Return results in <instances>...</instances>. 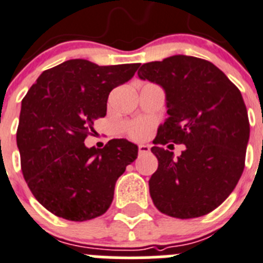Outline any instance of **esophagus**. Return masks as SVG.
I'll list each match as a JSON object with an SVG mask.
<instances>
[{
    "mask_svg": "<svg viewBox=\"0 0 263 263\" xmlns=\"http://www.w3.org/2000/svg\"><path fill=\"white\" fill-rule=\"evenodd\" d=\"M149 152H151V148H149V145H144V144L139 145V154H140V156L148 154Z\"/></svg>",
    "mask_w": 263,
    "mask_h": 263,
    "instance_id": "obj_1",
    "label": "esophagus"
}]
</instances>
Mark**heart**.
<instances>
[{
  "mask_svg": "<svg viewBox=\"0 0 263 263\" xmlns=\"http://www.w3.org/2000/svg\"><path fill=\"white\" fill-rule=\"evenodd\" d=\"M152 128V123L149 120H135V122H131L126 126V131L132 139L135 140H141L144 137H146V135L149 134Z\"/></svg>",
  "mask_w": 263,
  "mask_h": 263,
  "instance_id": "heart-1",
  "label": "heart"
}]
</instances>
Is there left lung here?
I'll return each mask as SVG.
<instances>
[{
  "label": "left lung",
  "mask_w": 263,
  "mask_h": 263,
  "mask_svg": "<svg viewBox=\"0 0 263 263\" xmlns=\"http://www.w3.org/2000/svg\"><path fill=\"white\" fill-rule=\"evenodd\" d=\"M137 75L165 90L168 114L152 148L158 159L149 180L153 203L180 219L213 212L244 170L250 128L241 93L212 62L183 54L144 63ZM167 142L186 151L175 159L161 148Z\"/></svg>",
  "instance_id": "1"
}]
</instances>
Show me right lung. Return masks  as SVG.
Wrapping results in <instances>:
<instances>
[{"label":"right lung","mask_w":263,"mask_h":263,"mask_svg":"<svg viewBox=\"0 0 263 263\" xmlns=\"http://www.w3.org/2000/svg\"><path fill=\"white\" fill-rule=\"evenodd\" d=\"M139 66L68 60L44 71L22 100V171L32 195L54 215L84 222L111 205L115 183L139 148L126 139L87 148L84 140L93 120L106 115L109 93L132 79Z\"/></svg>","instance_id":"1"}]
</instances>
